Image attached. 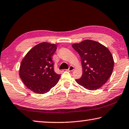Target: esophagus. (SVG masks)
<instances>
[{"label": "esophagus", "mask_w": 129, "mask_h": 129, "mask_svg": "<svg viewBox=\"0 0 129 129\" xmlns=\"http://www.w3.org/2000/svg\"><path fill=\"white\" fill-rule=\"evenodd\" d=\"M73 70H74V67L70 66L69 67V68L68 69V71H69V72H72Z\"/></svg>", "instance_id": "obj_1"}]
</instances>
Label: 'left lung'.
<instances>
[{"label":"left lung","instance_id":"obj_1","mask_svg":"<svg viewBox=\"0 0 129 129\" xmlns=\"http://www.w3.org/2000/svg\"><path fill=\"white\" fill-rule=\"evenodd\" d=\"M72 46L81 58L83 74L76 80L89 90H96L107 82L113 71L114 61L111 52L103 45L93 40H84Z\"/></svg>","mask_w":129,"mask_h":129}]
</instances>
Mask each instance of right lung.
<instances>
[{
  "label": "right lung",
  "instance_id": "add662e5",
  "mask_svg": "<svg viewBox=\"0 0 129 129\" xmlns=\"http://www.w3.org/2000/svg\"><path fill=\"white\" fill-rule=\"evenodd\" d=\"M57 45L41 42L31 48L22 59L19 76L25 86L37 93H45L58 83L61 75L54 72L52 56Z\"/></svg>",
  "mask_w": 129,
  "mask_h": 129
}]
</instances>
